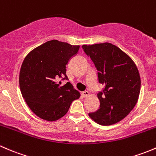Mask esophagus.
I'll return each instance as SVG.
<instances>
[{
	"instance_id": "esophagus-1",
	"label": "esophagus",
	"mask_w": 156,
	"mask_h": 156,
	"mask_svg": "<svg viewBox=\"0 0 156 156\" xmlns=\"http://www.w3.org/2000/svg\"><path fill=\"white\" fill-rule=\"evenodd\" d=\"M82 95H83V97H87V96L89 95V92L88 91H85L82 93Z\"/></svg>"
}]
</instances>
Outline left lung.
Here are the masks:
<instances>
[{"mask_svg": "<svg viewBox=\"0 0 156 156\" xmlns=\"http://www.w3.org/2000/svg\"><path fill=\"white\" fill-rule=\"evenodd\" d=\"M98 70V83L104 85L98 93L100 107L89 113L90 118L101 126H110L125 118L137 104L140 77L132 59L110 43L83 45Z\"/></svg>", "mask_w": 156, "mask_h": 156, "instance_id": "1", "label": "left lung"}]
</instances>
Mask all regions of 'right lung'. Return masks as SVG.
Masks as SVG:
<instances>
[{
    "instance_id": "right-lung-1",
    "label": "right lung",
    "mask_w": 156,
    "mask_h": 156,
    "mask_svg": "<svg viewBox=\"0 0 156 156\" xmlns=\"http://www.w3.org/2000/svg\"><path fill=\"white\" fill-rule=\"evenodd\" d=\"M79 49L80 46L52 40L35 48L24 59L19 73L21 93L40 118L50 122L59 119L67 113L72 101L80 98L70 82L62 83L68 80L66 65Z\"/></svg>"
}]
</instances>
